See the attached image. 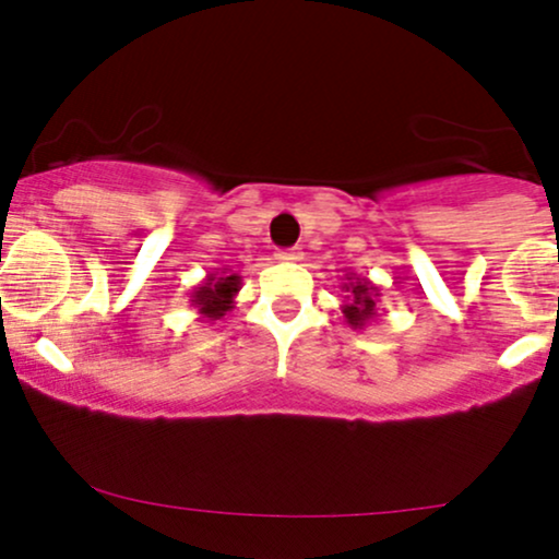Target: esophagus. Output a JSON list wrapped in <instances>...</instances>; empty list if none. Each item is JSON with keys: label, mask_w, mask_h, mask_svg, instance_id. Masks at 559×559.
I'll list each match as a JSON object with an SVG mask.
<instances>
[{"label": "esophagus", "mask_w": 559, "mask_h": 559, "mask_svg": "<svg viewBox=\"0 0 559 559\" xmlns=\"http://www.w3.org/2000/svg\"><path fill=\"white\" fill-rule=\"evenodd\" d=\"M275 258L284 260V262H299L301 260V249H297V247H294V249H281V252L275 254Z\"/></svg>", "instance_id": "34e87169"}]
</instances>
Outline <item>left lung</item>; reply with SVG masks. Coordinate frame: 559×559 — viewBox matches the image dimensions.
<instances>
[{
  "instance_id": "left-lung-1",
  "label": "left lung",
  "mask_w": 559,
  "mask_h": 559,
  "mask_svg": "<svg viewBox=\"0 0 559 559\" xmlns=\"http://www.w3.org/2000/svg\"><path fill=\"white\" fill-rule=\"evenodd\" d=\"M342 292H346V301L342 305V316L352 329H365L378 316V286L370 278L357 273H346Z\"/></svg>"
}]
</instances>
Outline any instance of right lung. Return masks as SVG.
Returning a JSON list of instances; mask_svg holds the SVG:
<instances>
[{"label":"right lung","instance_id":"1","mask_svg":"<svg viewBox=\"0 0 559 559\" xmlns=\"http://www.w3.org/2000/svg\"><path fill=\"white\" fill-rule=\"evenodd\" d=\"M241 292V275L234 273L230 267H215L207 273V278L191 292V307L202 323H213L221 320L226 312L236 307V294Z\"/></svg>","mask_w":559,"mask_h":559}]
</instances>
